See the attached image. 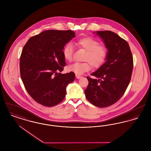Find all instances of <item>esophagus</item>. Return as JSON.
<instances>
[{"label": "esophagus", "instance_id": "obj_1", "mask_svg": "<svg viewBox=\"0 0 151 151\" xmlns=\"http://www.w3.org/2000/svg\"><path fill=\"white\" fill-rule=\"evenodd\" d=\"M76 78L77 79H79L81 78V76H80V75H76Z\"/></svg>", "mask_w": 151, "mask_h": 151}]
</instances>
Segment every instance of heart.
I'll return each mask as SVG.
<instances>
[{
    "mask_svg": "<svg viewBox=\"0 0 151 151\" xmlns=\"http://www.w3.org/2000/svg\"><path fill=\"white\" fill-rule=\"evenodd\" d=\"M76 44L79 48L86 51L83 63H75L68 66L70 71L76 75H81L89 71L92 65L94 68L100 67L105 62L108 56V49L104 45L91 37H85L79 39ZM63 57L68 62L73 59V46L72 44L67 43L63 49Z\"/></svg>",
    "mask_w": 151,
    "mask_h": 151,
    "instance_id": "heart-1",
    "label": "heart"
}]
</instances>
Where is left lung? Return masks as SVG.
Returning <instances> with one entry per match:
<instances>
[{
	"label": "left lung",
	"instance_id": "left-lung-1",
	"mask_svg": "<svg viewBox=\"0 0 151 151\" xmlns=\"http://www.w3.org/2000/svg\"><path fill=\"white\" fill-rule=\"evenodd\" d=\"M108 50L106 62L92 76L85 94L92 104L99 108L111 106L124 94L129 84L133 70V57L128 42L115 33L98 31Z\"/></svg>",
	"mask_w": 151,
	"mask_h": 151
}]
</instances>
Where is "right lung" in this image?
Masks as SVG:
<instances>
[{"label": "right lung", "mask_w": 151, "mask_h": 151, "mask_svg": "<svg viewBox=\"0 0 151 151\" xmlns=\"http://www.w3.org/2000/svg\"><path fill=\"white\" fill-rule=\"evenodd\" d=\"M70 30H45L25 45L20 59L22 83L32 98L47 107L65 99L66 86L75 79L73 72L62 74L65 65L63 49L75 37Z\"/></svg>", "instance_id": "add662e5"}]
</instances>
